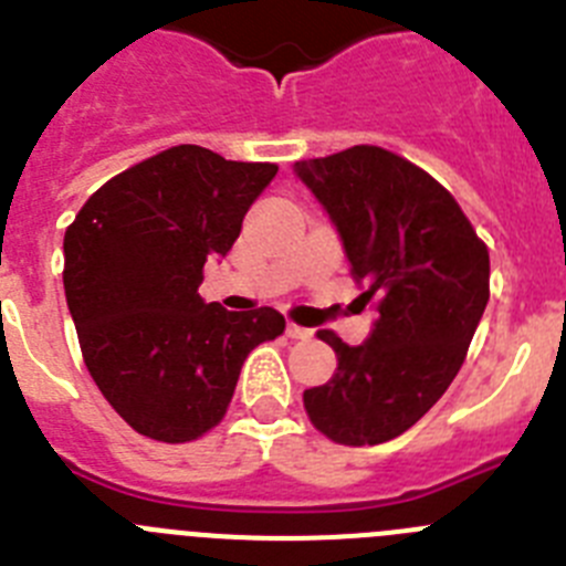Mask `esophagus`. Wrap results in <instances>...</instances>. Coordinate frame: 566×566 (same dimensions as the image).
Wrapping results in <instances>:
<instances>
[{"label": "esophagus", "instance_id": "obj_1", "mask_svg": "<svg viewBox=\"0 0 566 566\" xmlns=\"http://www.w3.org/2000/svg\"><path fill=\"white\" fill-rule=\"evenodd\" d=\"M286 337L306 339V337H312V332H308V328H303V326H294V323H289V326H286Z\"/></svg>", "mask_w": 566, "mask_h": 566}]
</instances>
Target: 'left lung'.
Masks as SVG:
<instances>
[{
    "label": "left lung",
    "instance_id": "1",
    "mask_svg": "<svg viewBox=\"0 0 566 566\" xmlns=\"http://www.w3.org/2000/svg\"><path fill=\"white\" fill-rule=\"evenodd\" d=\"M294 172L343 240L359 308L377 319L337 354L326 385L303 391L308 419L339 444H379L405 433L459 374L490 297V254L453 195L424 169L382 147L297 161Z\"/></svg>",
    "mask_w": 566,
    "mask_h": 566
}]
</instances>
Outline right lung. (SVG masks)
<instances>
[{
    "instance_id": "add662e5",
    "label": "right lung",
    "mask_w": 566,
    "mask_h": 566,
    "mask_svg": "<svg viewBox=\"0 0 566 566\" xmlns=\"http://www.w3.org/2000/svg\"><path fill=\"white\" fill-rule=\"evenodd\" d=\"M274 164L181 144L115 175L64 232V297L90 377L115 413L158 442L221 422L243 359L283 334L274 308L203 303V263L223 258Z\"/></svg>"
}]
</instances>
